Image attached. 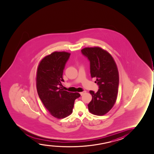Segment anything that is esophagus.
Masks as SVG:
<instances>
[{"mask_svg": "<svg viewBox=\"0 0 154 154\" xmlns=\"http://www.w3.org/2000/svg\"><path fill=\"white\" fill-rule=\"evenodd\" d=\"M85 93H86V91H83V92H80V95H83L84 94H85Z\"/></svg>", "mask_w": 154, "mask_h": 154, "instance_id": "34e87169", "label": "esophagus"}]
</instances>
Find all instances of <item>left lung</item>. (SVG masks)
I'll return each mask as SVG.
<instances>
[{
	"mask_svg": "<svg viewBox=\"0 0 154 154\" xmlns=\"http://www.w3.org/2000/svg\"><path fill=\"white\" fill-rule=\"evenodd\" d=\"M82 53L89 60L90 74L99 85L97 93L90 91L92 99L88 105L90 112L103 116L112 108L116 102L119 73L116 63L108 52L98 47L85 48Z\"/></svg>",
	"mask_w": 154,
	"mask_h": 154,
	"instance_id": "obj_1",
	"label": "left lung"
}]
</instances>
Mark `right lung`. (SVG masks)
I'll return each instance as SVG.
<instances>
[{
	"instance_id": "obj_1",
	"label": "right lung",
	"mask_w": 154,
	"mask_h": 154,
	"mask_svg": "<svg viewBox=\"0 0 154 154\" xmlns=\"http://www.w3.org/2000/svg\"><path fill=\"white\" fill-rule=\"evenodd\" d=\"M70 55L66 52H54L42 59L37 71L39 97L52 116L58 119L72 114L75 100L80 96L79 93L69 92L62 88L63 70Z\"/></svg>"
}]
</instances>
